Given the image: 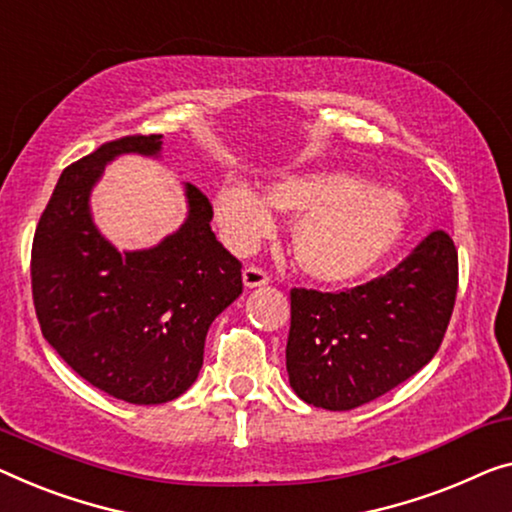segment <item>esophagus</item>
<instances>
[{
	"mask_svg": "<svg viewBox=\"0 0 512 512\" xmlns=\"http://www.w3.org/2000/svg\"><path fill=\"white\" fill-rule=\"evenodd\" d=\"M269 280H271L269 273H266L264 269H259V266H246V269H243V285H246L248 289L269 285Z\"/></svg>",
	"mask_w": 512,
	"mask_h": 512,
	"instance_id": "34e87169",
	"label": "esophagus"
}]
</instances>
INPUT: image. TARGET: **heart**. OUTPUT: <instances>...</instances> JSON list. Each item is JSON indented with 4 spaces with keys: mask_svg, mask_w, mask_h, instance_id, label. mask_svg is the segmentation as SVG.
<instances>
[{
    "mask_svg": "<svg viewBox=\"0 0 512 512\" xmlns=\"http://www.w3.org/2000/svg\"><path fill=\"white\" fill-rule=\"evenodd\" d=\"M266 200L273 209L299 216L296 262L329 285L368 276L400 246L407 230V209L398 195L335 174L287 177L273 183ZM269 204L243 181L227 179L213 197V213L227 246L246 253L269 236Z\"/></svg>",
    "mask_w": 512,
    "mask_h": 512,
    "instance_id": "1",
    "label": "heart"
}]
</instances>
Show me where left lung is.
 <instances>
[{
	"label": "left lung",
	"mask_w": 512,
	"mask_h": 512,
	"mask_svg": "<svg viewBox=\"0 0 512 512\" xmlns=\"http://www.w3.org/2000/svg\"><path fill=\"white\" fill-rule=\"evenodd\" d=\"M457 250L434 230L386 276L345 292L294 287L287 375L312 407L356 409L432 361L451 322Z\"/></svg>",
	"instance_id": "1"
}]
</instances>
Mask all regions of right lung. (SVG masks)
<instances>
[{
  "instance_id": "1",
  "label": "right lung",
  "mask_w": 512,
  "mask_h": 512,
  "mask_svg": "<svg viewBox=\"0 0 512 512\" xmlns=\"http://www.w3.org/2000/svg\"><path fill=\"white\" fill-rule=\"evenodd\" d=\"M163 135H126L68 165L36 225L32 294L43 338L112 398L163 404L200 375L213 319L243 292L241 262L211 232L213 207L186 183L188 218L156 248L119 253L89 193L119 154L158 156Z\"/></svg>"
}]
</instances>
